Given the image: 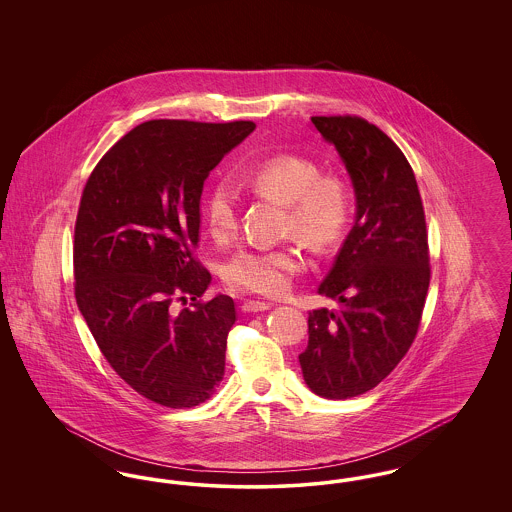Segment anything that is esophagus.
<instances>
[{"label": "esophagus", "mask_w": 512, "mask_h": 512, "mask_svg": "<svg viewBox=\"0 0 512 512\" xmlns=\"http://www.w3.org/2000/svg\"><path fill=\"white\" fill-rule=\"evenodd\" d=\"M272 305L267 301H255V299H247L242 303V311L245 313H259V311H268Z\"/></svg>", "instance_id": "esophagus-1"}]
</instances>
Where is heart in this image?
Returning <instances> with one entry per match:
<instances>
[{
	"label": "heart",
	"mask_w": 512,
	"mask_h": 512,
	"mask_svg": "<svg viewBox=\"0 0 512 512\" xmlns=\"http://www.w3.org/2000/svg\"><path fill=\"white\" fill-rule=\"evenodd\" d=\"M247 184L257 194L286 205L284 230L315 251L340 242L349 215L351 195L340 176L320 174L317 163L301 155H274L249 174ZM240 194L230 180L217 182L203 203V217L211 236L230 240L238 230ZM305 255L297 242L245 247L222 267L228 290L276 297L288 292L293 278L303 272Z\"/></svg>",
	"instance_id": "obj_1"
}]
</instances>
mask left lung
<instances>
[{"mask_svg": "<svg viewBox=\"0 0 512 512\" xmlns=\"http://www.w3.org/2000/svg\"><path fill=\"white\" fill-rule=\"evenodd\" d=\"M351 176L357 217L318 293L336 309L309 313L299 355L307 386L326 399L376 388L413 345L430 286L424 207L413 169L376 124L311 117Z\"/></svg>", "mask_w": 512, "mask_h": 512, "instance_id": "left-lung-1", "label": "left lung"}]
</instances>
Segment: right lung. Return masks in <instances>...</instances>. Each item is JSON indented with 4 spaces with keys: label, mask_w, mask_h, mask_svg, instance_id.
I'll return each mask as SVG.
<instances>
[{
    "label": "right lung",
    "mask_w": 512,
    "mask_h": 512,
    "mask_svg": "<svg viewBox=\"0 0 512 512\" xmlns=\"http://www.w3.org/2000/svg\"><path fill=\"white\" fill-rule=\"evenodd\" d=\"M255 122L159 119L132 128L90 174L74 224V297L103 357L149 401L190 409L224 376L232 297L209 301L195 259L205 178ZM193 303L176 310L180 300Z\"/></svg>",
    "instance_id": "right-lung-1"
}]
</instances>
